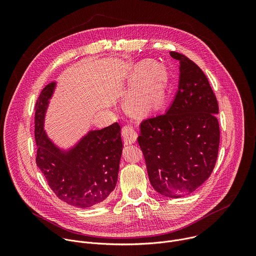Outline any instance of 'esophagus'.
Returning <instances> with one entry per match:
<instances>
[{
	"mask_svg": "<svg viewBox=\"0 0 256 256\" xmlns=\"http://www.w3.org/2000/svg\"><path fill=\"white\" fill-rule=\"evenodd\" d=\"M122 134L124 144H134L136 140V138H138V134H136V130L130 126H124L122 128Z\"/></svg>",
	"mask_w": 256,
	"mask_h": 256,
	"instance_id": "1",
	"label": "esophagus"
}]
</instances>
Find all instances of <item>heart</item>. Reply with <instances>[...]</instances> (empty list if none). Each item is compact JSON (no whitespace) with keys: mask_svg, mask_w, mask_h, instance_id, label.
<instances>
[{"mask_svg":"<svg viewBox=\"0 0 256 256\" xmlns=\"http://www.w3.org/2000/svg\"><path fill=\"white\" fill-rule=\"evenodd\" d=\"M165 94V78L161 74L155 75L149 84L138 95L130 98L128 107L136 116L152 114L161 107Z\"/></svg>","mask_w":256,"mask_h":256,"instance_id":"b5f03b06","label":"heart"}]
</instances>
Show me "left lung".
<instances>
[{
    "label": "left lung",
    "instance_id": "obj_1",
    "mask_svg": "<svg viewBox=\"0 0 256 256\" xmlns=\"http://www.w3.org/2000/svg\"><path fill=\"white\" fill-rule=\"evenodd\" d=\"M170 56L180 64L178 91L166 114L142 120L138 142L154 190L181 198L200 188L214 168L218 105L202 68L184 54Z\"/></svg>",
    "mask_w": 256,
    "mask_h": 256
}]
</instances>
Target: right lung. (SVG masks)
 Segmentation results:
<instances>
[{
    "instance_id": "1",
    "label": "right lung",
    "mask_w": 256,
    "mask_h": 256,
    "mask_svg": "<svg viewBox=\"0 0 256 256\" xmlns=\"http://www.w3.org/2000/svg\"><path fill=\"white\" fill-rule=\"evenodd\" d=\"M54 86L56 83L46 85L35 103V161L60 200L74 206L90 208L104 202L116 188L124 147L122 128L114 122L91 130L75 148L62 152L44 130V114Z\"/></svg>"
}]
</instances>
